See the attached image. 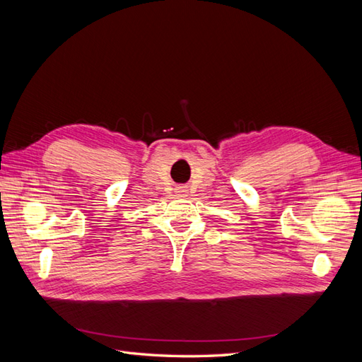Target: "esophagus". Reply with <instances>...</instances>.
I'll return each mask as SVG.
<instances>
[{"label":"esophagus","instance_id":"1","mask_svg":"<svg viewBox=\"0 0 362 362\" xmlns=\"http://www.w3.org/2000/svg\"><path fill=\"white\" fill-rule=\"evenodd\" d=\"M177 193H178V196H182V198H184L185 193H187V190H185L184 187H178V189H177Z\"/></svg>","mask_w":362,"mask_h":362}]
</instances>
